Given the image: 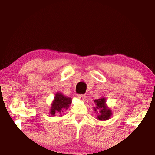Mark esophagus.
I'll return each instance as SVG.
<instances>
[{
	"label": "esophagus",
	"mask_w": 155,
	"mask_h": 155,
	"mask_svg": "<svg viewBox=\"0 0 155 155\" xmlns=\"http://www.w3.org/2000/svg\"><path fill=\"white\" fill-rule=\"evenodd\" d=\"M77 98L79 99V100H81V101H85V100L86 99V96L85 95H78L77 96Z\"/></svg>",
	"instance_id": "1"
}]
</instances>
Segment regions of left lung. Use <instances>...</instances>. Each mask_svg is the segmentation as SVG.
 Here are the masks:
<instances>
[{"instance_id":"8db88e82","label":"left lung","mask_w":155,"mask_h":155,"mask_svg":"<svg viewBox=\"0 0 155 155\" xmlns=\"http://www.w3.org/2000/svg\"><path fill=\"white\" fill-rule=\"evenodd\" d=\"M94 102L96 104V107H94V111L98 114L96 119L101 121H105L110 119L113 114L111 110L107 105L106 98L103 97V98L94 100Z\"/></svg>"}]
</instances>
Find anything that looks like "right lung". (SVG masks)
Listing matches in <instances>:
<instances>
[{
    "mask_svg": "<svg viewBox=\"0 0 155 155\" xmlns=\"http://www.w3.org/2000/svg\"><path fill=\"white\" fill-rule=\"evenodd\" d=\"M72 100L71 98L64 96L61 92H57L51 103L50 114L52 116H55L56 114H61L64 110L69 108L72 103Z\"/></svg>",
    "mask_w": 155,
    "mask_h": 155,
    "instance_id": "right-lung-1",
    "label": "right lung"
}]
</instances>
